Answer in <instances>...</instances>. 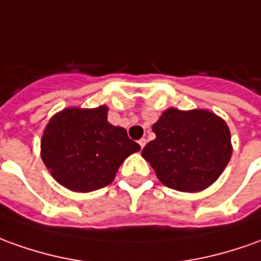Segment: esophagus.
<instances>
[{
	"instance_id": "34e87169",
	"label": "esophagus",
	"mask_w": 261,
	"mask_h": 261,
	"mask_svg": "<svg viewBox=\"0 0 261 261\" xmlns=\"http://www.w3.org/2000/svg\"><path fill=\"white\" fill-rule=\"evenodd\" d=\"M145 145H146V139H145V138H142L141 141H139V146L143 149V146H145Z\"/></svg>"
}]
</instances>
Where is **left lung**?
Returning <instances> with one entry per match:
<instances>
[{
	"mask_svg": "<svg viewBox=\"0 0 261 261\" xmlns=\"http://www.w3.org/2000/svg\"><path fill=\"white\" fill-rule=\"evenodd\" d=\"M156 135L142 150L165 186L196 193L216 182L233 146L226 120L207 109L169 108L152 126Z\"/></svg>",
	"mask_w": 261,
	"mask_h": 261,
	"instance_id": "1",
	"label": "left lung"
}]
</instances>
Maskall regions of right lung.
Instances as JSON below:
<instances>
[{"label": "right lung", "instance_id": "add662e5", "mask_svg": "<svg viewBox=\"0 0 261 261\" xmlns=\"http://www.w3.org/2000/svg\"><path fill=\"white\" fill-rule=\"evenodd\" d=\"M139 150L125 127L108 122L107 105L59 111L46 123L41 139V158L51 176L76 193L112 183L123 161Z\"/></svg>", "mask_w": 261, "mask_h": 261}]
</instances>
